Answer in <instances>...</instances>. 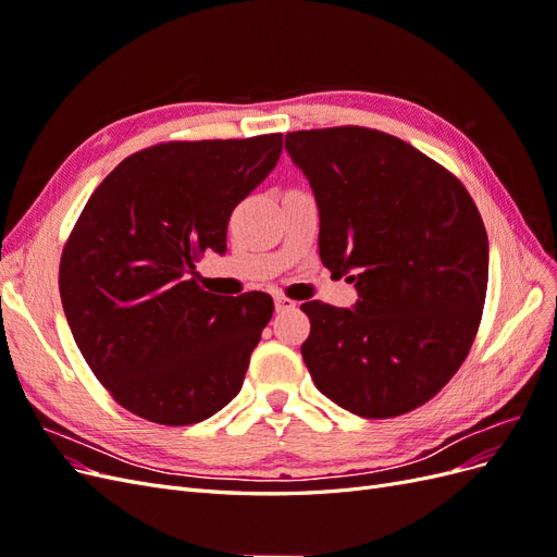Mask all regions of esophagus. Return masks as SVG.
<instances>
[{"label":"esophagus","mask_w":557,"mask_h":557,"mask_svg":"<svg viewBox=\"0 0 557 557\" xmlns=\"http://www.w3.org/2000/svg\"><path fill=\"white\" fill-rule=\"evenodd\" d=\"M274 305H276V313L297 309V301H293V299H288V297H283V295H278V297L274 299Z\"/></svg>","instance_id":"obj_1"}]
</instances>
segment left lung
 Returning a JSON list of instances; mask_svg holds the SVG:
<instances>
[{
    "mask_svg": "<svg viewBox=\"0 0 557 557\" xmlns=\"http://www.w3.org/2000/svg\"><path fill=\"white\" fill-rule=\"evenodd\" d=\"M318 205L320 260L352 274L358 301H305L301 344L315 387L362 418L432 399L474 344L487 288V234L465 185L393 134H285Z\"/></svg>",
    "mask_w": 557,
    "mask_h": 557,
    "instance_id": "left-lung-1",
    "label": "left lung"
}]
</instances>
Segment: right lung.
I'll use <instances>...</instances> for the list:
<instances>
[{
    "instance_id": "add662e5",
    "label": "right lung",
    "mask_w": 557,
    "mask_h": 557,
    "mask_svg": "<svg viewBox=\"0 0 557 557\" xmlns=\"http://www.w3.org/2000/svg\"><path fill=\"white\" fill-rule=\"evenodd\" d=\"M281 150L283 134L158 144L90 195L62 250L60 297L81 356L127 411L193 425L239 395L274 301L201 290L195 260L225 252L234 207Z\"/></svg>"
}]
</instances>
